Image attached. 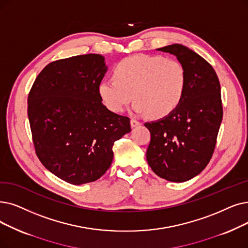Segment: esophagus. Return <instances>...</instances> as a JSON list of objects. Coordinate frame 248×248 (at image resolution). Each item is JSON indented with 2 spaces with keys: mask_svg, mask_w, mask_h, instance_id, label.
<instances>
[{
  "mask_svg": "<svg viewBox=\"0 0 248 248\" xmlns=\"http://www.w3.org/2000/svg\"><path fill=\"white\" fill-rule=\"evenodd\" d=\"M131 125H132V127H137L139 125H141V123L138 122L137 120H134V118H132V120H131Z\"/></svg>",
  "mask_w": 248,
  "mask_h": 248,
  "instance_id": "obj_1",
  "label": "esophagus"
}]
</instances>
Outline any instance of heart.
<instances>
[{
  "label": "heart",
  "mask_w": 248,
  "mask_h": 248,
  "mask_svg": "<svg viewBox=\"0 0 248 248\" xmlns=\"http://www.w3.org/2000/svg\"><path fill=\"white\" fill-rule=\"evenodd\" d=\"M114 79L98 84L103 104L112 112H122L134 98L133 110L161 118L173 112L181 103L186 88L185 67L162 56L136 55L118 62Z\"/></svg>",
  "instance_id": "1"
}]
</instances>
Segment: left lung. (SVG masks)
Masks as SVG:
<instances>
[{"mask_svg": "<svg viewBox=\"0 0 248 248\" xmlns=\"http://www.w3.org/2000/svg\"><path fill=\"white\" fill-rule=\"evenodd\" d=\"M157 50L175 56L185 67L186 88L173 112L145 124L151 133L146 157L159 177L184 182L212 158L223 117L220 82L211 64L190 48L175 44Z\"/></svg>", "mask_w": 248, "mask_h": 248, "instance_id": "obj_1", "label": "left lung"}]
</instances>
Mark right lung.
Masks as SVG:
<instances>
[{
  "instance_id": "add662e5",
  "label": "right lung",
  "mask_w": 248,
  "mask_h": 248,
  "mask_svg": "<svg viewBox=\"0 0 248 248\" xmlns=\"http://www.w3.org/2000/svg\"><path fill=\"white\" fill-rule=\"evenodd\" d=\"M106 72L104 57L96 53L52 62L28 96L36 155L71 185L100 178L111 165L114 142L131 132L130 118L107 109L98 94Z\"/></svg>"
}]
</instances>
